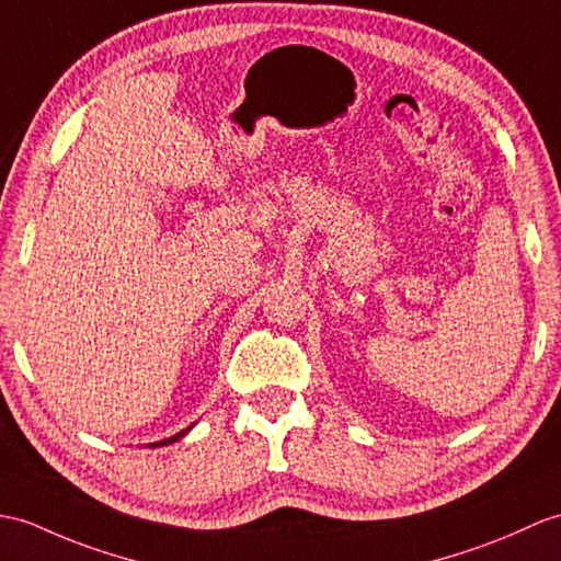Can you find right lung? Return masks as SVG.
<instances>
[{
  "label": "right lung",
  "instance_id": "right-lung-1",
  "mask_svg": "<svg viewBox=\"0 0 561 561\" xmlns=\"http://www.w3.org/2000/svg\"><path fill=\"white\" fill-rule=\"evenodd\" d=\"M195 427V423H191L186 430H181V433H176V435H172V437H167V439H160V442H150V445L148 447H167V445H172V442H176V439H181V437H184V435H188L191 433V430Z\"/></svg>",
  "mask_w": 561,
  "mask_h": 561
}]
</instances>
